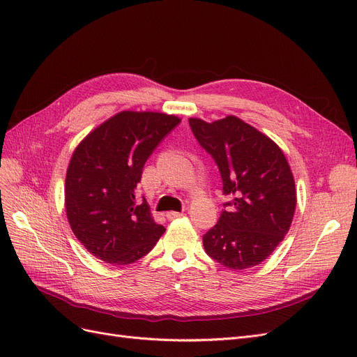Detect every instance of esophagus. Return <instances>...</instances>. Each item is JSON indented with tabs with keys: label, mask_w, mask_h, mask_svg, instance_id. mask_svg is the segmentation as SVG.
<instances>
[{
	"label": "esophagus",
	"mask_w": 357,
	"mask_h": 357,
	"mask_svg": "<svg viewBox=\"0 0 357 357\" xmlns=\"http://www.w3.org/2000/svg\"><path fill=\"white\" fill-rule=\"evenodd\" d=\"M180 217H183V212H176V211L167 212V218L168 220H176V218H180Z\"/></svg>",
	"instance_id": "obj_1"
}]
</instances>
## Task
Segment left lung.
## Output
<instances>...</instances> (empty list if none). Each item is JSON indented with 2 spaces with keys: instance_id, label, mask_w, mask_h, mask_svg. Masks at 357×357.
I'll return each mask as SVG.
<instances>
[{
  "instance_id": "left-lung-1",
  "label": "left lung",
  "mask_w": 357,
  "mask_h": 357,
  "mask_svg": "<svg viewBox=\"0 0 357 357\" xmlns=\"http://www.w3.org/2000/svg\"><path fill=\"white\" fill-rule=\"evenodd\" d=\"M201 146L215 160L224 204L218 222L204 236L205 252L230 269L259 265L290 230L296 186L290 165L273 139L236 116L206 123L189 119Z\"/></svg>"
}]
</instances>
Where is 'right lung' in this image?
<instances>
[{
    "label": "right lung",
    "instance_id": "obj_1",
    "mask_svg": "<svg viewBox=\"0 0 357 357\" xmlns=\"http://www.w3.org/2000/svg\"><path fill=\"white\" fill-rule=\"evenodd\" d=\"M180 123L152 111H121L84 137L67 168L64 205L77 240L111 265H129L152 250L165 228L136 199L142 169Z\"/></svg>",
    "mask_w": 357,
    "mask_h": 357
}]
</instances>
